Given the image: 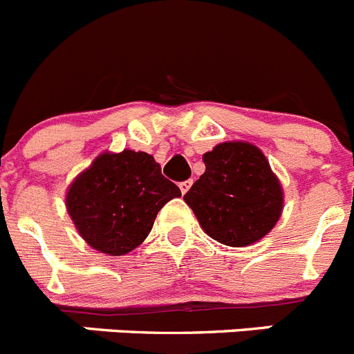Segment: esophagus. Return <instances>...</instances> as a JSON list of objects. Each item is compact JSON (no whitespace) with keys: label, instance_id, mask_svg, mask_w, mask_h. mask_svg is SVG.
I'll use <instances>...</instances> for the list:
<instances>
[{"label":"esophagus","instance_id":"obj_1","mask_svg":"<svg viewBox=\"0 0 354 354\" xmlns=\"http://www.w3.org/2000/svg\"><path fill=\"white\" fill-rule=\"evenodd\" d=\"M192 184H193V180H183V183L179 184V187H180V192H183V195H184V193H187V189L192 187Z\"/></svg>","mask_w":354,"mask_h":354}]
</instances>
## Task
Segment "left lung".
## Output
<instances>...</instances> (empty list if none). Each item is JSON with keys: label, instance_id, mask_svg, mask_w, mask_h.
I'll return each instance as SVG.
<instances>
[{"label": "left lung", "instance_id": "8db88e82", "mask_svg": "<svg viewBox=\"0 0 354 354\" xmlns=\"http://www.w3.org/2000/svg\"><path fill=\"white\" fill-rule=\"evenodd\" d=\"M205 171L184 195L200 227L218 243L248 246L270 232L283 209L280 180L261 150L225 142L204 154Z\"/></svg>", "mask_w": 354, "mask_h": 354}]
</instances>
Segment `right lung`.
<instances>
[{"label":"right lung","mask_w":354,"mask_h":354,"mask_svg":"<svg viewBox=\"0 0 354 354\" xmlns=\"http://www.w3.org/2000/svg\"><path fill=\"white\" fill-rule=\"evenodd\" d=\"M180 189L147 152L97 156L68 186L65 205L77 232L93 250L124 255L140 246L156 216Z\"/></svg>","instance_id":"1"}]
</instances>
